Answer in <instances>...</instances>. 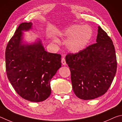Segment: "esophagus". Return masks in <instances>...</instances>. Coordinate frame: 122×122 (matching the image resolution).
<instances>
[{"mask_svg":"<svg viewBox=\"0 0 122 122\" xmlns=\"http://www.w3.org/2000/svg\"><path fill=\"white\" fill-rule=\"evenodd\" d=\"M61 63H62V64L63 65H66V61H65V57H62V58H61Z\"/></svg>","mask_w":122,"mask_h":122,"instance_id":"esophagus-1","label":"esophagus"}]
</instances>
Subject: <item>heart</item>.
<instances>
[{"mask_svg":"<svg viewBox=\"0 0 122 122\" xmlns=\"http://www.w3.org/2000/svg\"><path fill=\"white\" fill-rule=\"evenodd\" d=\"M93 35V31L88 25H74L59 33L60 37L66 39V47L69 51L78 53L86 48ZM53 41L58 42L57 38Z\"/></svg>","mask_w":122,"mask_h":122,"instance_id":"1","label":"heart"}]
</instances>
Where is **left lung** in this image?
<instances>
[{
	"instance_id": "obj_1",
	"label": "left lung",
	"mask_w": 122,
	"mask_h": 122,
	"mask_svg": "<svg viewBox=\"0 0 122 122\" xmlns=\"http://www.w3.org/2000/svg\"><path fill=\"white\" fill-rule=\"evenodd\" d=\"M97 43L65 57L71 71L72 88L78 98L93 100L104 94L117 71V59L112 40L100 26Z\"/></svg>"
}]
</instances>
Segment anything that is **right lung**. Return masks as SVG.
I'll list each match as a JSON object with an SVG mask.
<instances>
[{
	"label": "right lung",
	"instance_id": "obj_1",
	"mask_svg": "<svg viewBox=\"0 0 122 122\" xmlns=\"http://www.w3.org/2000/svg\"><path fill=\"white\" fill-rule=\"evenodd\" d=\"M23 22L8 42L5 51L7 78L21 97L30 102H42L51 94V79L61 67V55L48 52L40 39L33 43L23 41V31L32 28Z\"/></svg>",
	"mask_w": 122,
	"mask_h": 122
}]
</instances>
